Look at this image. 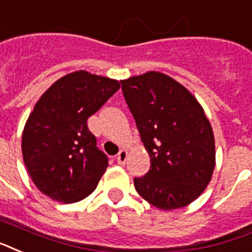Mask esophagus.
Returning <instances> with one entry per match:
<instances>
[{
    "label": "esophagus",
    "mask_w": 252,
    "mask_h": 252,
    "mask_svg": "<svg viewBox=\"0 0 252 252\" xmlns=\"http://www.w3.org/2000/svg\"><path fill=\"white\" fill-rule=\"evenodd\" d=\"M126 156H128V152L126 149H122V151L119 152L118 156H116V161H118V164L124 165L126 161Z\"/></svg>",
    "instance_id": "obj_1"
}]
</instances>
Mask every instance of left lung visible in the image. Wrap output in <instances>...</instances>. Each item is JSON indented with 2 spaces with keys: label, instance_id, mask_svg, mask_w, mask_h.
Listing matches in <instances>:
<instances>
[{
  "label": "left lung",
  "instance_id": "obj_1",
  "mask_svg": "<svg viewBox=\"0 0 252 252\" xmlns=\"http://www.w3.org/2000/svg\"><path fill=\"white\" fill-rule=\"evenodd\" d=\"M151 169L134 177V188L161 210L180 209L198 198L216 165L214 134L202 107L184 86L151 71L122 80Z\"/></svg>",
  "mask_w": 252,
  "mask_h": 252
}]
</instances>
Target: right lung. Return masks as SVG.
Wrapping results in <instances>:
<instances>
[{
  "mask_svg": "<svg viewBox=\"0 0 252 252\" xmlns=\"http://www.w3.org/2000/svg\"><path fill=\"white\" fill-rule=\"evenodd\" d=\"M119 88L118 80L76 71L57 80L36 101L22 134V155L43 194L72 203L96 189L108 157L96 147L87 120Z\"/></svg>",
  "mask_w": 252,
  "mask_h": 252,
  "instance_id": "right-lung-1",
  "label": "right lung"
}]
</instances>
